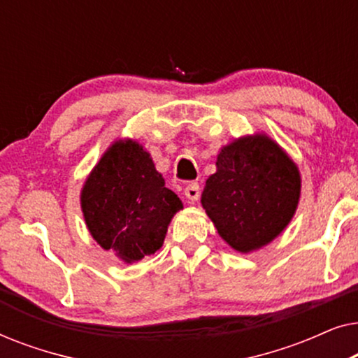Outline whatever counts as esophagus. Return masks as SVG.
<instances>
[{"mask_svg":"<svg viewBox=\"0 0 358 358\" xmlns=\"http://www.w3.org/2000/svg\"><path fill=\"white\" fill-rule=\"evenodd\" d=\"M184 195H185V199L190 200V202H195V200H199V197H200L199 184L197 182H190V184L185 185Z\"/></svg>","mask_w":358,"mask_h":358,"instance_id":"obj_1","label":"esophagus"}]
</instances>
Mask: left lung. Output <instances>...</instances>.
<instances>
[{
	"label": "left lung",
	"instance_id": "1",
	"mask_svg": "<svg viewBox=\"0 0 358 358\" xmlns=\"http://www.w3.org/2000/svg\"><path fill=\"white\" fill-rule=\"evenodd\" d=\"M301 179L296 164L264 134L223 146L217 173L202 192V207L218 234L239 252L266 246L295 215Z\"/></svg>",
	"mask_w": 358,
	"mask_h": 358
}]
</instances>
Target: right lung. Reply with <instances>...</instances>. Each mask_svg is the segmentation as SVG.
Returning a JSON list of instances; mask_svg holds the SVG:
<instances>
[{"mask_svg": "<svg viewBox=\"0 0 358 358\" xmlns=\"http://www.w3.org/2000/svg\"><path fill=\"white\" fill-rule=\"evenodd\" d=\"M182 202L164 185L138 141L117 140L102 155L81 190L91 236L127 264L163 246L171 218Z\"/></svg>", "mask_w": 358, "mask_h": 358, "instance_id": "add662e5", "label": "right lung"}]
</instances>
